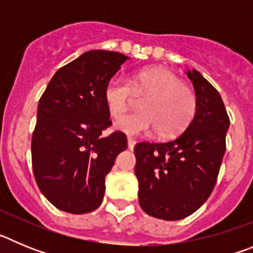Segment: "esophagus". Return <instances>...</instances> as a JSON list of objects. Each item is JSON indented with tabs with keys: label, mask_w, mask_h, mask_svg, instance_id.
I'll use <instances>...</instances> for the list:
<instances>
[{
	"label": "esophagus",
	"mask_w": 253,
	"mask_h": 253,
	"mask_svg": "<svg viewBox=\"0 0 253 253\" xmlns=\"http://www.w3.org/2000/svg\"><path fill=\"white\" fill-rule=\"evenodd\" d=\"M134 146H135V140H134L133 138L129 137V138H128V148H129V149H133Z\"/></svg>",
	"instance_id": "34e87169"
}]
</instances>
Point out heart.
Masks as SVG:
<instances>
[{
    "instance_id": "b5f03b06",
    "label": "heart",
    "mask_w": 253,
    "mask_h": 253,
    "mask_svg": "<svg viewBox=\"0 0 253 253\" xmlns=\"http://www.w3.org/2000/svg\"><path fill=\"white\" fill-rule=\"evenodd\" d=\"M131 92L149 95L140 104V113L126 115L115 123L116 130L129 135L157 129L161 135L176 134L191 122L195 114V93L169 69L144 68L130 78L129 84L120 78H111L105 86L104 102L113 118L118 119L126 113L131 104Z\"/></svg>"
}]
</instances>
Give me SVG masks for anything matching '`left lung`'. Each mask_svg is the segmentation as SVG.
<instances>
[{
    "instance_id": "8db88e82",
    "label": "left lung",
    "mask_w": 253,
    "mask_h": 253,
    "mask_svg": "<svg viewBox=\"0 0 253 253\" xmlns=\"http://www.w3.org/2000/svg\"><path fill=\"white\" fill-rule=\"evenodd\" d=\"M196 110L184 133L165 143H138L135 176L139 205L148 215L180 220L202 207L214 189L225 152L229 118L218 91L196 69Z\"/></svg>"
}]
</instances>
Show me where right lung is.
Segmentation results:
<instances>
[{
  "mask_svg": "<svg viewBox=\"0 0 253 253\" xmlns=\"http://www.w3.org/2000/svg\"><path fill=\"white\" fill-rule=\"evenodd\" d=\"M128 59L116 51H86L58 69L40 97L33 171L42 194L59 210L84 214L101 205L105 177L126 148L124 133L101 135L111 125L104 90Z\"/></svg>",
  "mask_w": 253,
  "mask_h": 253,
  "instance_id": "add662e5",
  "label": "right lung"
}]
</instances>
